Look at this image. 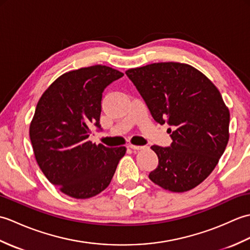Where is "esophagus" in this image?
<instances>
[{
    "label": "esophagus",
    "instance_id": "esophagus-1",
    "mask_svg": "<svg viewBox=\"0 0 250 250\" xmlns=\"http://www.w3.org/2000/svg\"><path fill=\"white\" fill-rule=\"evenodd\" d=\"M129 147L131 148V149H133V150H142V149H144V146H137V145H129Z\"/></svg>",
    "mask_w": 250,
    "mask_h": 250
}]
</instances>
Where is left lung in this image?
<instances>
[{"label": "left lung", "instance_id": "left-lung-1", "mask_svg": "<svg viewBox=\"0 0 250 250\" xmlns=\"http://www.w3.org/2000/svg\"><path fill=\"white\" fill-rule=\"evenodd\" d=\"M125 74L153 119L172 126L171 147L151 146L159 166L150 180L172 192L195 188L214 171L229 142L230 111L219 90L186 63H151Z\"/></svg>", "mask_w": 250, "mask_h": 250}]
</instances>
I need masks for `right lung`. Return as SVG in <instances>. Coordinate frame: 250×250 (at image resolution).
<instances>
[{
  "mask_svg": "<svg viewBox=\"0 0 250 250\" xmlns=\"http://www.w3.org/2000/svg\"><path fill=\"white\" fill-rule=\"evenodd\" d=\"M124 73L106 65L62 74L42 94L30 124L33 152L46 178L74 199H89L108 187L125 146L89 141L100 128L103 90Z\"/></svg>",
  "mask_w": 250,
  "mask_h": 250,
  "instance_id": "add662e5",
  "label": "right lung"
}]
</instances>
